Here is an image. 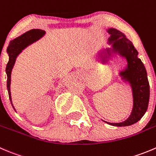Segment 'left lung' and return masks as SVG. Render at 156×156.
I'll return each mask as SVG.
<instances>
[{
    "mask_svg": "<svg viewBox=\"0 0 156 156\" xmlns=\"http://www.w3.org/2000/svg\"><path fill=\"white\" fill-rule=\"evenodd\" d=\"M108 32L111 34L109 40L113 42V48L125 57L128 62L127 69L121 72V74L130 81L132 86L133 108L130 116L124 122L117 124L105 122L116 127H126L136 123L146 113L149 100V83L146 68L141 60L137 58L138 52L133 43L117 29H110Z\"/></svg>",
    "mask_w": 156,
    "mask_h": 156,
    "instance_id": "8db88e82",
    "label": "left lung"
}]
</instances>
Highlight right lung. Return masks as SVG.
Masks as SVG:
<instances>
[{"instance_id": "right-lung-1", "label": "right lung", "mask_w": 156, "mask_h": 156, "mask_svg": "<svg viewBox=\"0 0 156 156\" xmlns=\"http://www.w3.org/2000/svg\"><path fill=\"white\" fill-rule=\"evenodd\" d=\"M44 34V31L41 29H31L28 31L26 33L23 34L22 35L19 36L18 38H15L14 40L10 41L9 46L7 47V53L9 54V61L6 67V73L7 75V91H8L9 98H10V102H11V95H10V74H11V70L13 67V64L15 63L16 56L18 54L29 44H32V42L38 40V38H41Z\"/></svg>"}]
</instances>
